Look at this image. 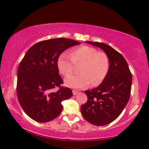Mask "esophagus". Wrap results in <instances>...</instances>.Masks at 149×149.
<instances>
[{
    "instance_id": "1",
    "label": "esophagus",
    "mask_w": 149,
    "mask_h": 149,
    "mask_svg": "<svg viewBox=\"0 0 149 149\" xmlns=\"http://www.w3.org/2000/svg\"><path fill=\"white\" fill-rule=\"evenodd\" d=\"M72 93L74 95H77L79 93V91H75V90H73L72 91Z\"/></svg>"
}]
</instances>
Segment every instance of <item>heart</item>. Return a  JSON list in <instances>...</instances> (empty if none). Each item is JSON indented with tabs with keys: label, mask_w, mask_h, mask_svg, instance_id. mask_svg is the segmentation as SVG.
Instances as JSON below:
<instances>
[{
	"label": "heart",
	"mask_w": 149,
	"mask_h": 149,
	"mask_svg": "<svg viewBox=\"0 0 149 149\" xmlns=\"http://www.w3.org/2000/svg\"><path fill=\"white\" fill-rule=\"evenodd\" d=\"M73 64H81L79 72L81 74L66 77L64 83L67 87L74 89L86 88L92 82L95 85L101 83L106 77L109 67L107 56L88 46L73 49L70 52V56L66 53H62L57 59L58 69L64 76L72 73L74 69Z\"/></svg>",
	"instance_id": "b5f03b06"
}]
</instances>
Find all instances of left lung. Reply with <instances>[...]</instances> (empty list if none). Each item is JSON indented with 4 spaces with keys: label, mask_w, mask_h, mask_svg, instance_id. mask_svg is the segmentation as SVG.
I'll return each instance as SVG.
<instances>
[{
    "label": "left lung",
    "mask_w": 149,
    "mask_h": 149,
    "mask_svg": "<svg viewBox=\"0 0 149 149\" xmlns=\"http://www.w3.org/2000/svg\"><path fill=\"white\" fill-rule=\"evenodd\" d=\"M86 42L106 54L109 67L106 77L98 87L85 91L88 100L81 107V111L84 118L91 124L104 126L115 120L128 103L132 74L126 60L116 49L103 43Z\"/></svg>",
    "instance_id": "8db88e82"
}]
</instances>
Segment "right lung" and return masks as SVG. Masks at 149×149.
I'll return each mask as SVG.
<instances>
[{"label": "right lung", "instance_id": "obj_1", "mask_svg": "<svg viewBox=\"0 0 149 149\" xmlns=\"http://www.w3.org/2000/svg\"><path fill=\"white\" fill-rule=\"evenodd\" d=\"M79 44L70 39H51L36 43L25 54L17 70V94L31 119L42 123L55 119L62 111V101L72 97L70 89L60 87L63 81L57 59L65 49ZM56 87L60 89L53 92Z\"/></svg>", "mask_w": 149, "mask_h": 149}]
</instances>
